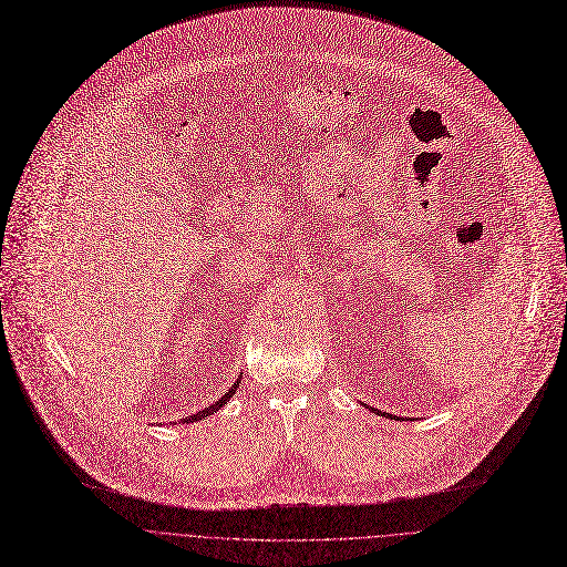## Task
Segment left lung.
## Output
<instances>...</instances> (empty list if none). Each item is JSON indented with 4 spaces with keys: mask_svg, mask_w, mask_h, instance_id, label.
<instances>
[{
    "mask_svg": "<svg viewBox=\"0 0 567 567\" xmlns=\"http://www.w3.org/2000/svg\"><path fill=\"white\" fill-rule=\"evenodd\" d=\"M378 415H384V417H395V415H389V413H382V411H378V409H373Z\"/></svg>",
    "mask_w": 567,
    "mask_h": 567,
    "instance_id": "obj_1",
    "label": "left lung"
}]
</instances>
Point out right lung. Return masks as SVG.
<instances>
[{
	"instance_id": "1",
	"label": "right lung",
	"mask_w": 567,
	"mask_h": 567,
	"mask_svg": "<svg viewBox=\"0 0 567 567\" xmlns=\"http://www.w3.org/2000/svg\"><path fill=\"white\" fill-rule=\"evenodd\" d=\"M239 384H241V378H237V382H235V384H233V386H230V389H228V393H225V395H223V398H220V400H216V402H214V404H209V406H205V409H203V411H198V413H194V415H189V417H183V420H181V422H183V424H187V422H196V420H203V417H207V415H212V413H216V411H218V409H220V406H225V404H228V402H230V398H233V395H235V391H237V389H239ZM181 422H178V424H181Z\"/></svg>"
}]
</instances>
